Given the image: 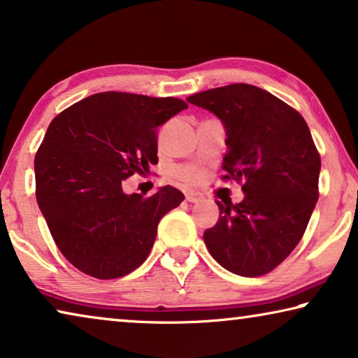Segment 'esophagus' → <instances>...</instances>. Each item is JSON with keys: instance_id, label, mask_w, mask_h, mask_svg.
Listing matches in <instances>:
<instances>
[{"instance_id": "1", "label": "esophagus", "mask_w": 358, "mask_h": 358, "mask_svg": "<svg viewBox=\"0 0 358 358\" xmlns=\"http://www.w3.org/2000/svg\"><path fill=\"white\" fill-rule=\"evenodd\" d=\"M202 199L201 194L197 193H186V201L188 202H193V204H196V202H199Z\"/></svg>"}]
</instances>
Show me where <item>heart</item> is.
Segmentation results:
<instances>
[{
    "instance_id": "b5f03b06",
    "label": "heart",
    "mask_w": 358,
    "mask_h": 358,
    "mask_svg": "<svg viewBox=\"0 0 358 358\" xmlns=\"http://www.w3.org/2000/svg\"><path fill=\"white\" fill-rule=\"evenodd\" d=\"M175 175H177L180 180L188 181V183H196L201 177L199 170H196L194 167H178L175 170Z\"/></svg>"
}]
</instances>
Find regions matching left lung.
<instances>
[{"mask_svg":"<svg viewBox=\"0 0 358 358\" xmlns=\"http://www.w3.org/2000/svg\"><path fill=\"white\" fill-rule=\"evenodd\" d=\"M225 127L223 178L243 181L244 199L215 201L220 217L204 233L213 259L231 273L260 276L280 265L301 241L318 201L322 161L297 110L246 83L186 98Z\"/></svg>","mask_w":358,"mask_h":358,"instance_id":"8db88e82","label":"left lung"}]
</instances>
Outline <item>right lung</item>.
I'll list each match as a JSON object with an SVG mask.
<instances>
[{
	"label": "right lung",
	"instance_id": "obj_1",
	"mask_svg": "<svg viewBox=\"0 0 358 358\" xmlns=\"http://www.w3.org/2000/svg\"><path fill=\"white\" fill-rule=\"evenodd\" d=\"M186 108L177 98L106 92L52 119L35 156L36 202L76 268L112 280L148 259L159 222L185 196L167 185L145 199L127 194L124 180L157 164V128Z\"/></svg>",
	"mask_w": 358,
	"mask_h": 358
}]
</instances>
